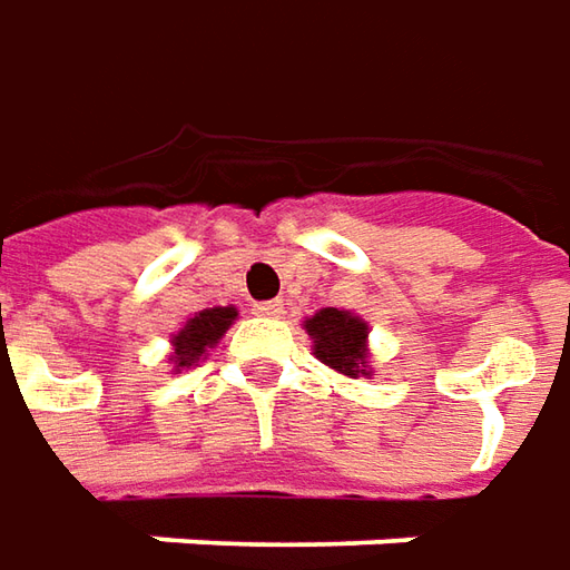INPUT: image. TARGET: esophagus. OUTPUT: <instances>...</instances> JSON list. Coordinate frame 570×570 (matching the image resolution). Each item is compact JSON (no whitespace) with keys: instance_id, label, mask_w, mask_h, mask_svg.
Wrapping results in <instances>:
<instances>
[{"instance_id":"34e87169","label":"esophagus","mask_w":570,"mask_h":570,"mask_svg":"<svg viewBox=\"0 0 570 570\" xmlns=\"http://www.w3.org/2000/svg\"><path fill=\"white\" fill-rule=\"evenodd\" d=\"M255 315H265V318H281L284 315V303L281 299H267V303L255 305Z\"/></svg>"}]
</instances>
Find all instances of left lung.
Segmentation results:
<instances>
[{
    "label": "left lung",
    "mask_w": 570,
    "mask_h": 570,
    "mask_svg": "<svg viewBox=\"0 0 570 570\" xmlns=\"http://www.w3.org/2000/svg\"><path fill=\"white\" fill-rule=\"evenodd\" d=\"M308 337L315 341V356L324 365L344 372L350 379H356L360 372L365 375V337H368V324L350 312L341 308H322L318 315H312L305 322Z\"/></svg>",
    "instance_id": "obj_1"
}]
</instances>
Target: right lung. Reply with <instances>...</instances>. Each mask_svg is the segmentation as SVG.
<instances>
[{
  "instance_id": "1",
  "label": "right lung",
  "mask_w": 570,
  "mask_h": 570,
  "mask_svg": "<svg viewBox=\"0 0 570 570\" xmlns=\"http://www.w3.org/2000/svg\"><path fill=\"white\" fill-rule=\"evenodd\" d=\"M236 318V308L229 305H217V308H205L198 312L195 318H188V324L173 337V346H176V368L183 365H191L207 346H214L226 334V327Z\"/></svg>"
}]
</instances>
